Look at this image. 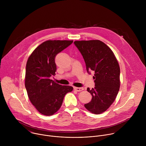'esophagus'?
Masks as SVG:
<instances>
[{"mask_svg":"<svg viewBox=\"0 0 146 146\" xmlns=\"http://www.w3.org/2000/svg\"><path fill=\"white\" fill-rule=\"evenodd\" d=\"M74 90L77 92H80V91H81L82 90H84V88H78V87H74Z\"/></svg>","mask_w":146,"mask_h":146,"instance_id":"1","label":"esophagus"}]
</instances>
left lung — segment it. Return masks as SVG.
<instances>
[{"label":"left lung","mask_w":146,"mask_h":146,"mask_svg":"<svg viewBox=\"0 0 146 146\" xmlns=\"http://www.w3.org/2000/svg\"><path fill=\"white\" fill-rule=\"evenodd\" d=\"M74 43L84 59L87 72H95V87L87 88L92 100L84 106L93 114H101L111 105L119 91L118 62L112 50L99 40L75 41Z\"/></svg>","instance_id":"8db88e82"}]
</instances>
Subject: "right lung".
<instances>
[{
  "instance_id": "obj_1",
  "label": "right lung",
  "mask_w": 146,
  "mask_h": 146,
  "mask_svg": "<svg viewBox=\"0 0 146 146\" xmlns=\"http://www.w3.org/2000/svg\"><path fill=\"white\" fill-rule=\"evenodd\" d=\"M73 40H47L39 45L28 58L25 86L29 99L37 110L52 115L61 107L65 95L73 88L57 84L50 77L55 74L56 55Z\"/></svg>"
}]
</instances>
